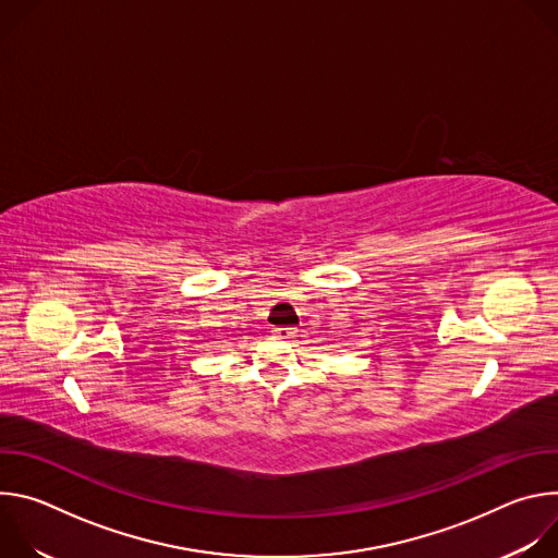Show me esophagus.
Masks as SVG:
<instances>
[{"mask_svg":"<svg viewBox=\"0 0 558 558\" xmlns=\"http://www.w3.org/2000/svg\"><path fill=\"white\" fill-rule=\"evenodd\" d=\"M295 329L293 327H274V336L280 340H293L295 338Z\"/></svg>","mask_w":558,"mask_h":558,"instance_id":"1","label":"esophagus"}]
</instances>
